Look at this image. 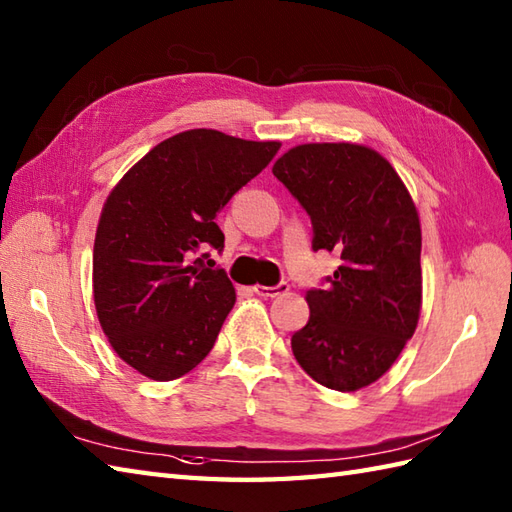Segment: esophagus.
Returning <instances> with one entry per match:
<instances>
[{
  "label": "esophagus",
  "instance_id": "esophagus-1",
  "mask_svg": "<svg viewBox=\"0 0 512 512\" xmlns=\"http://www.w3.org/2000/svg\"><path fill=\"white\" fill-rule=\"evenodd\" d=\"M253 290L259 297H279V295H286L290 286L286 284V281H281V284H277V286H255Z\"/></svg>",
  "mask_w": 512,
  "mask_h": 512
}]
</instances>
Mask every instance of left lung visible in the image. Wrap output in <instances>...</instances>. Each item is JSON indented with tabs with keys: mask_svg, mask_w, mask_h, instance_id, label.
Instances as JSON below:
<instances>
[{
	"mask_svg": "<svg viewBox=\"0 0 512 512\" xmlns=\"http://www.w3.org/2000/svg\"><path fill=\"white\" fill-rule=\"evenodd\" d=\"M312 222V248L341 266L306 292L310 319L292 334L303 372L336 391L372 385L416 332L422 306L420 220L394 167L352 143L292 147L273 167Z\"/></svg>",
	"mask_w": 512,
	"mask_h": 512,
	"instance_id": "8db88e82",
	"label": "left lung"
}]
</instances>
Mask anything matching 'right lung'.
I'll return each instance as SVG.
<instances>
[{
	"mask_svg": "<svg viewBox=\"0 0 512 512\" xmlns=\"http://www.w3.org/2000/svg\"><path fill=\"white\" fill-rule=\"evenodd\" d=\"M279 147L189 129L162 140L107 195L94 306L114 352L143 376L180 378L213 350L235 288L222 268H206L209 253H195L224 248L217 213Z\"/></svg>",
	"mask_w": 512,
	"mask_h": 512,
	"instance_id": "1",
	"label": "right lung"
}]
</instances>
